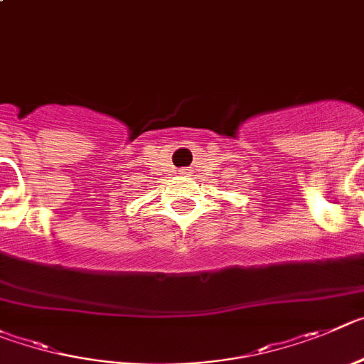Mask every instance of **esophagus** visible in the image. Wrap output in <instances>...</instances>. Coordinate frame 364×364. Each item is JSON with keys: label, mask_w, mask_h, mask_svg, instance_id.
Returning a JSON list of instances; mask_svg holds the SVG:
<instances>
[{"label": "esophagus", "mask_w": 364, "mask_h": 364, "mask_svg": "<svg viewBox=\"0 0 364 364\" xmlns=\"http://www.w3.org/2000/svg\"><path fill=\"white\" fill-rule=\"evenodd\" d=\"M186 172H188V170H186Z\"/></svg>", "instance_id": "34e87169"}]
</instances>
